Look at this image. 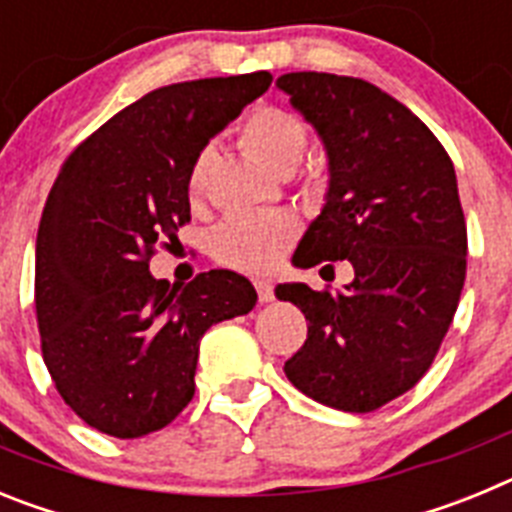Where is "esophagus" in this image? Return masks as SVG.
<instances>
[{
  "mask_svg": "<svg viewBox=\"0 0 512 512\" xmlns=\"http://www.w3.org/2000/svg\"><path fill=\"white\" fill-rule=\"evenodd\" d=\"M253 287H256V295H259V302H271L274 300V284L266 282V279H256L253 282Z\"/></svg>",
  "mask_w": 512,
  "mask_h": 512,
  "instance_id": "34e87169",
  "label": "esophagus"
}]
</instances>
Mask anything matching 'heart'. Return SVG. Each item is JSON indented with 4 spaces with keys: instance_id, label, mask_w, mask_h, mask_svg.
Returning <instances> with one entry per match:
<instances>
[{
    "instance_id": "heart-1",
    "label": "heart",
    "mask_w": 512,
    "mask_h": 512,
    "mask_svg": "<svg viewBox=\"0 0 512 512\" xmlns=\"http://www.w3.org/2000/svg\"><path fill=\"white\" fill-rule=\"evenodd\" d=\"M241 143L266 169L287 174L295 169L307 146L305 122L295 112L261 104L253 107L241 125ZM210 156L197 153L189 166L187 192L197 202L205 192ZM297 220L289 212L230 215L212 230L210 251L220 264L248 274H264L282 261L289 243L295 241Z\"/></svg>"
}]
</instances>
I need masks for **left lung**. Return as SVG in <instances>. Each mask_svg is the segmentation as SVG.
<instances>
[{
	"mask_svg": "<svg viewBox=\"0 0 512 512\" xmlns=\"http://www.w3.org/2000/svg\"><path fill=\"white\" fill-rule=\"evenodd\" d=\"M323 138L330 187L295 266H354L338 292L279 284L305 312L307 341L284 364L297 390L328 408L372 413L431 369L467 277V223L454 164L425 122L354 76L277 79Z\"/></svg>",
	"mask_w": 512,
	"mask_h": 512,
	"instance_id": "8db88e82",
	"label": "left lung"
}]
</instances>
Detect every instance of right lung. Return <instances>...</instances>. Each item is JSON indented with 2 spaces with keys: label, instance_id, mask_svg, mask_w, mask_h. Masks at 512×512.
<instances>
[{
  "label": "right lung",
  "instance_id": "right-lung-1",
  "mask_svg": "<svg viewBox=\"0 0 512 512\" xmlns=\"http://www.w3.org/2000/svg\"><path fill=\"white\" fill-rule=\"evenodd\" d=\"M269 84V71H256L153 89L81 140L58 171L35 243L40 348L63 402L107 436L169 425L194 397L205 330L256 305L253 284L235 271L171 287L148 264L189 223L197 153Z\"/></svg>",
  "mask_w": 512,
  "mask_h": 512
}]
</instances>
